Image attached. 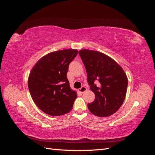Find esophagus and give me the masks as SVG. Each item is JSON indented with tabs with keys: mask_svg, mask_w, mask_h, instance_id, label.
<instances>
[{
	"mask_svg": "<svg viewBox=\"0 0 155 155\" xmlns=\"http://www.w3.org/2000/svg\"><path fill=\"white\" fill-rule=\"evenodd\" d=\"M87 89L85 87H82L81 88L79 89L78 91L79 92H81V93H83V92H85V91H87Z\"/></svg>",
	"mask_w": 155,
	"mask_h": 155,
	"instance_id": "obj_1",
	"label": "esophagus"
}]
</instances>
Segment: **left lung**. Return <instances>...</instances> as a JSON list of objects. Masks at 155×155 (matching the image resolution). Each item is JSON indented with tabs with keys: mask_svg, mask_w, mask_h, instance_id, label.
<instances>
[{
	"mask_svg": "<svg viewBox=\"0 0 155 155\" xmlns=\"http://www.w3.org/2000/svg\"><path fill=\"white\" fill-rule=\"evenodd\" d=\"M79 54L86 68L90 88L96 96L94 101L88 104V110L99 117L113 114L125 98L128 85L125 72L113 59L100 51L83 49Z\"/></svg>",
	"mask_w": 155,
	"mask_h": 155,
	"instance_id": "obj_1",
	"label": "left lung"
}]
</instances>
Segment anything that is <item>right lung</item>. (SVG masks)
I'll use <instances>...</instances> for the list:
<instances>
[{"label":"right lung","mask_w":155,"mask_h":155,"mask_svg":"<svg viewBox=\"0 0 155 155\" xmlns=\"http://www.w3.org/2000/svg\"><path fill=\"white\" fill-rule=\"evenodd\" d=\"M76 49L52 51L42 57L31 68L28 86L33 100L45 114L61 116L72 109L77 92L67 77L68 65L78 54Z\"/></svg>","instance_id":"obj_1"}]
</instances>
